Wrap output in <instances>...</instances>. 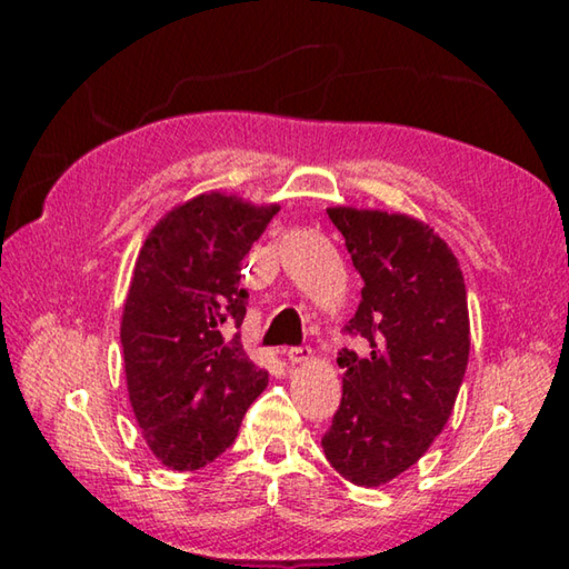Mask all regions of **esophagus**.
<instances>
[{"label":"esophagus","instance_id":"1","mask_svg":"<svg viewBox=\"0 0 569 569\" xmlns=\"http://www.w3.org/2000/svg\"><path fill=\"white\" fill-rule=\"evenodd\" d=\"M286 359L291 361L293 366L306 363L308 359H311V349H308V346H296V349H288L286 351Z\"/></svg>","mask_w":569,"mask_h":569}]
</instances>
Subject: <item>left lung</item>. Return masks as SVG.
Instances as JSON below:
<instances>
[{"instance_id":"8db88e82","label":"left lung","mask_w":569,"mask_h":569,"mask_svg":"<svg viewBox=\"0 0 569 569\" xmlns=\"http://www.w3.org/2000/svg\"><path fill=\"white\" fill-rule=\"evenodd\" d=\"M361 303L346 326L369 353L343 349V399L321 439L343 479L381 487L423 457L455 409L469 361L465 276L451 248L421 220L336 206Z\"/></svg>"}]
</instances>
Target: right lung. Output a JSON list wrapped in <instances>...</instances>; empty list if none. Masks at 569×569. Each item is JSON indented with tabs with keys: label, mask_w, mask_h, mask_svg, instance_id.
Returning a JSON list of instances; mask_svg holds the SVG:
<instances>
[{
	"label": "right lung",
	"mask_w": 569,
	"mask_h": 569,
	"mask_svg": "<svg viewBox=\"0 0 569 569\" xmlns=\"http://www.w3.org/2000/svg\"><path fill=\"white\" fill-rule=\"evenodd\" d=\"M276 213V203L200 192L158 220L134 261L120 321L124 379L142 437L172 471L223 455L268 387L228 329L246 316L240 261Z\"/></svg>",
	"instance_id": "add662e5"
}]
</instances>
